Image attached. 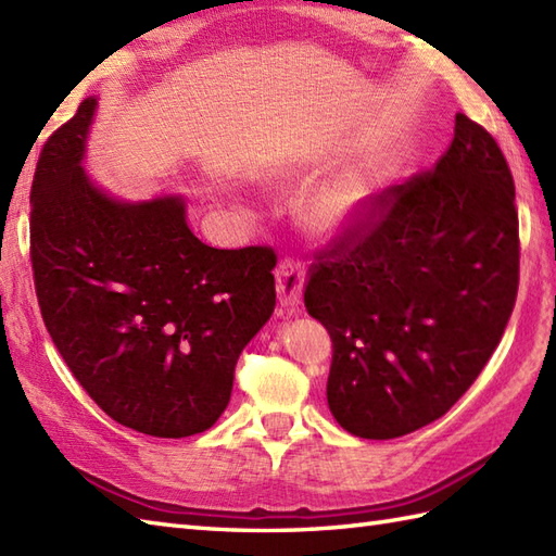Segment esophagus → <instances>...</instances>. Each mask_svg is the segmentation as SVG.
<instances>
[{"mask_svg": "<svg viewBox=\"0 0 556 556\" xmlns=\"http://www.w3.org/2000/svg\"><path fill=\"white\" fill-rule=\"evenodd\" d=\"M277 291L281 305H299L305 287V267L296 257H285L277 265Z\"/></svg>", "mask_w": 556, "mask_h": 556, "instance_id": "obj_1", "label": "esophagus"}]
</instances>
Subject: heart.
Wrapping results in <instances>:
<instances>
[{"mask_svg":"<svg viewBox=\"0 0 556 556\" xmlns=\"http://www.w3.org/2000/svg\"><path fill=\"white\" fill-rule=\"evenodd\" d=\"M370 181L365 176H341V179L323 186L308 200V217L323 229L344 227L358 215L370 195Z\"/></svg>","mask_w":556,"mask_h":556,"instance_id":"obj_1","label":"heart"}]
</instances>
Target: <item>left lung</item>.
<instances>
[{"mask_svg": "<svg viewBox=\"0 0 556 556\" xmlns=\"http://www.w3.org/2000/svg\"><path fill=\"white\" fill-rule=\"evenodd\" d=\"M514 200L497 140L456 114L432 169L370 195L315 253L303 301L332 339L327 404L346 432L408 434L476 382L518 293Z\"/></svg>", "mask_w": 556, "mask_h": 556, "instance_id": "obj_1", "label": "left lung"}]
</instances>
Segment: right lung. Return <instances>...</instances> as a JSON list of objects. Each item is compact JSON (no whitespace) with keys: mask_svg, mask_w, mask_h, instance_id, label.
I'll list each match as a JSON object with an SVG mask.
<instances>
[{"mask_svg":"<svg viewBox=\"0 0 556 556\" xmlns=\"http://www.w3.org/2000/svg\"><path fill=\"white\" fill-rule=\"evenodd\" d=\"M96 98L42 146L30 263L47 332L88 396L150 437H191L229 404L233 368L271 311L269 245L222 251L179 195L122 203L80 167Z\"/></svg>","mask_w":556,"mask_h":556,"instance_id":"1","label":"right lung"}]
</instances>
